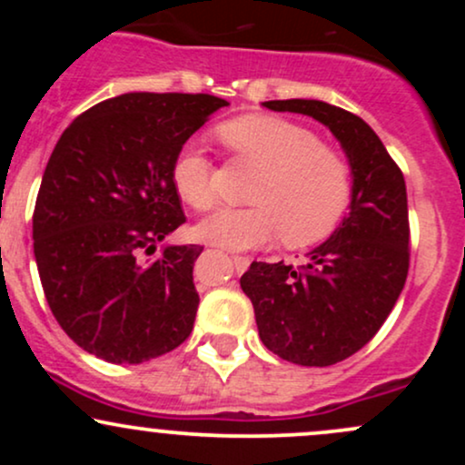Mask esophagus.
<instances>
[{"label": "esophagus", "instance_id": "obj_1", "mask_svg": "<svg viewBox=\"0 0 465 465\" xmlns=\"http://www.w3.org/2000/svg\"><path fill=\"white\" fill-rule=\"evenodd\" d=\"M233 264H236V271H238V273H242V271H247V269H249L251 260H249V258H244V255H233Z\"/></svg>", "mask_w": 465, "mask_h": 465}]
</instances>
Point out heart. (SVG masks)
Masks as SVG:
<instances>
[{
    "instance_id": "1",
    "label": "heart",
    "mask_w": 465,
    "mask_h": 465,
    "mask_svg": "<svg viewBox=\"0 0 465 465\" xmlns=\"http://www.w3.org/2000/svg\"><path fill=\"white\" fill-rule=\"evenodd\" d=\"M218 137L236 157L262 168L249 201L253 207H223L194 227L203 242L233 251L258 249L282 233L300 247L328 236L343 216L351 194L350 165L319 143L306 126L275 115H242L218 126ZM177 194L194 210L216 201V168L194 143L173 162Z\"/></svg>"
}]
</instances>
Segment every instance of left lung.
<instances>
[{"label":"left lung","mask_w":465,"mask_h":465,"mask_svg":"<svg viewBox=\"0 0 465 465\" xmlns=\"http://www.w3.org/2000/svg\"><path fill=\"white\" fill-rule=\"evenodd\" d=\"M332 131L351 170L348 216L308 253V264L253 262L240 277L262 343L288 362L328 367L356 354L385 323L409 273L402 170L359 115L322 100H269Z\"/></svg>","instance_id":"1"}]
</instances>
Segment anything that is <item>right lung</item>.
Masks as SVG:
<instances>
[{
  "label": "right lung",
  "mask_w": 465,
  "mask_h": 465,
  "mask_svg": "<svg viewBox=\"0 0 465 465\" xmlns=\"http://www.w3.org/2000/svg\"><path fill=\"white\" fill-rule=\"evenodd\" d=\"M210 94H124L63 131L45 165L32 238L45 300L89 354L137 365L194 328L199 244H165L185 223L173 162L214 111Z\"/></svg>",
  "instance_id": "obj_1"
}]
</instances>
